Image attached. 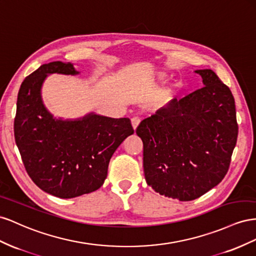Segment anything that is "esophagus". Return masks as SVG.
Wrapping results in <instances>:
<instances>
[{
  "label": "esophagus",
  "mask_w": 256,
  "mask_h": 256,
  "mask_svg": "<svg viewBox=\"0 0 256 256\" xmlns=\"http://www.w3.org/2000/svg\"><path fill=\"white\" fill-rule=\"evenodd\" d=\"M140 118H137V116H135V118H133V119H132V126H133L134 130L137 128V126H140Z\"/></svg>",
  "instance_id": "obj_1"
}]
</instances>
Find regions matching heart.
<instances>
[{
    "label": "heart",
    "instance_id": "obj_1",
    "mask_svg": "<svg viewBox=\"0 0 256 256\" xmlns=\"http://www.w3.org/2000/svg\"><path fill=\"white\" fill-rule=\"evenodd\" d=\"M165 77H166L165 74H160V75H158V78H160V79H164Z\"/></svg>",
    "mask_w": 256,
    "mask_h": 256
}]
</instances>
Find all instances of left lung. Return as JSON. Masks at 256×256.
Segmentation results:
<instances>
[{
  "instance_id": "obj_1",
  "label": "left lung",
  "mask_w": 256,
  "mask_h": 256,
  "mask_svg": "<svg viewBox=\"0 0 256 256\" xmlns=\"http://www.w3.org/2000/svg\"><path fill=\"white\" fill-rule=\"evenodd\" d=\"M200 89L142 121L148 186L181 202L198 198L228 174L238 137L235 100L211 70H196Z\"/></svg>"
}]
</instances>
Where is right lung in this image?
<instances>
[{"instance_id": "add662e5", "label": "right lung", "mask_w": 256, "mask_h": 256, "mask_svg": "<svg viewBox=\"0 0 256 256\" xmlns=\"http://www.w3.org/2000/svg\"><path fill=\"white\" fill-rule=\"evenodd\" d=\"M52 72L77 74L72 64L56 61L26 77L18 92L14 140L34 184L54 196L72 198L103 186L114 152L134 130L128 118L89 114L78 121L54 120L40 98L44 79Z\"/></svg>"}]
</instances>
